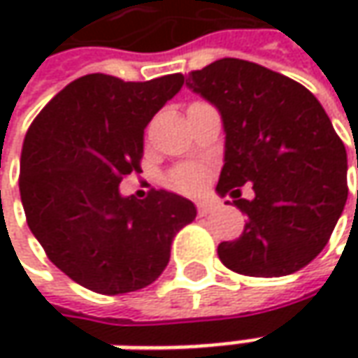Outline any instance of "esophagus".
Returning a JSON list of instances; mask_svg holds the SVG:
<instances>
[{
	"mask_svg": "<svg viewBox=\"0 0 358 358\" xmlns=\"http://www.w3.org/2000/svg\"><path fill=\"white\" fill-rule=\"evenodd\" d=\"M213 201H199V203H197V213H199V217H205V215L213 211Z\"/></svg>",
	"mask_w": 358,
	"mask_h": 358,
	"instance_id": "obj_1",
	"label": "esophagus"
}]
</instances>
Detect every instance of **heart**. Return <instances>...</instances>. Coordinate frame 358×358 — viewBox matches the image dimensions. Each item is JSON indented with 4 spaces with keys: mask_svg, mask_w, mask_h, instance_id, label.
Returning a JSON list of instances; mask_svg holds the SVG:
<instances>
[{
    "mask_svg": "<svg viewBox=\"0 0 358 358\" xmlns=\"http://www.w3.org/2000/svg\"><path fill=\"white\" fill-rule=\"evenodd\" d=\"M207 179H209L207 167H203L199 163H183L169 173L167 183L171 189L181 191V193H197L205 187Z\"/></svg>",
    "mask_w": 358,
    "mask_h": 358,
    "instance_id": "b5f03b06",
    "label": "heart"
}]
</instances>
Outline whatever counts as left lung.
<instances>
[{
    "instance_id": "1",
    "label": "left lung",
    "mask_w": 358,
    "mask_h": 358,
    "mask_svg": "<svg viewBox=\"0 0 358 358\" xmlns=\"http://www.w3.org/2000/svg\"><path fill=\"white\" fill-rule=\"evenodd\" d=\"M187 85L221 111L227 137L217 191L247 215L239 239L219 243L221 263L247 277L307 267L349 193L347 149L323 105L295 79L235 57L191 71ZM245 182L255 200L240 199Z\"/></svg>"
}]
</instances>
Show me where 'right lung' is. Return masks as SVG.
I'll list each match as a JSON object with an SVG mask.
<instances>
[{"label":"right lung","instance_id":"add662e5","mask_svg":"<svg viewBox=\"0 0 358 358\" xmlns=\"http://www.w3.org/2000/svg\"><path fill=\"white\" fill-rule=\"evenodd\" d=\"M183 81L90 73L65 85L27 129L20 173L27 225L49 261L93 293L151 285L169 263L173 237L197 215L165 189L145 199L119 193L127 175L141 173L147 123Z\"/></svg>","mask_w":358,"mask_h":358}]
</instances>
